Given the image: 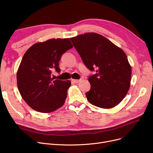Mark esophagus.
Masks as SVG:
<instances>
[{
  "mask_svg": "<svg viewBox=\"0 0 153 153\" xmlns=\"http://www.w3.org/2000/svg\"><path fill=\"white\" fill-rule=\"evenodd\" d=\"M72 81L76 83V84H77L79 83L80 81H81V80H79V79H72Z\"/></svg>",
  "mask_w": 153,
  "mask_h": 153,
  "instance_id": "1",
  "label": "esophagus"
}]
</instances>
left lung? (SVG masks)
<instances>
[{
  "label": "left lung",
  "instance_id": "left-lung-1",
  "mask_svg": "<svg viewBox=\"0 0 153 153\" xmlns=\"http://www.w3.org/2000/svg\"><path fill=\"white\" fill-rule=\"evenodd\" d=\"M85 65L97 74L89 78L91 87L85 94L92 105L102 108L117 106L130 87L131 67L123 50L95 33L70 38Z\"/></svg>",
  "mask_w": 153,
  "mask_h": 153
}]
</instances>
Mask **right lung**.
Masks as SVG:
<instances>
[{"label": "right lung", "instance_id": "right-lung-1", "mask_svg": "<svg viewBox=\"0 0 153 153\" xmlns=\"http://www.w3.org/2000/svg\"><path fill=\"white\" fill-rule=\"evenodd\" d=\"M72 47L69 38H53L35 43L23 55L17 72V87L31 108L50 113L64 105L71 82L54 81L51 71L60 72L61 56Z\"/></svg>", "mask_w": 153, "mask_h": 153}]
</instances>
